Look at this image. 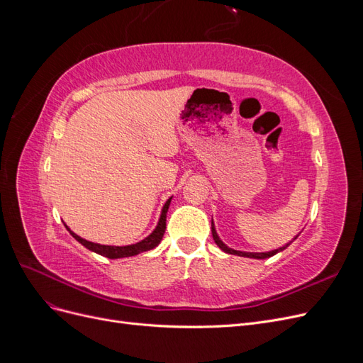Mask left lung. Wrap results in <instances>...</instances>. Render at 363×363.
Segmentation results:
<instances>
[{
    "mask_svg": "<svg viewBox=\"0 0 363 363\" xmlns=\"http://www.w3.org/2000/svg\"><path fill=\"white\" fill-rule=\"evenodd\" d=\"M212 236H213V240H215V244L221 248L224 252H228V255H235V256H242V257H250V259H268V257H271V256H274V255H277V252H280V251H283L284 248H286L288 245H291V242L289 244H286L284 247H280V248H277V250H272V251H267V252H247V251H238V250H233V248H228L221 239H219V236H218V233H216V230H215V225H213V221H212ZM298 236H295L294 239H296Z\"/></svg>",
    "mask_w": 363,
    "mask_h": 363,
    "instance_id": "8db88e82",
    "label": "left lung"
}]
</instances>
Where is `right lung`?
Masks as SVG:
<instances>
[{
  "label": "right lung",
  "mask_w": 363,
  "mask_h": 363,
  "mask_svg": "<svg viewBox=\"0 0 363 363\" xmlns=\"http://www.w3.org/2000/svg\"><path fill=\"white\" fill-rule=\"evenodd\" d=\"M171 199L164 203L163 208H162V213H160V218H159V223L156 225V228L152 230V233L148 235L145 239H142L140 242H136V244H131V245H125V247H113V245H101V244H95V242H91V240H86L83 238H80L79 235H75L74 232H71V228L68 225H65L68 228V232L72 235V238L75 240H79V242L86 247L87 250H91L94 252H96V255H101L104 257H108V259H121V257H130V256H136L139 255V252H144V251H148V250H152L156 248L160 240L163 238V233H164V228H167V212L169 208V204H171Z\"/></svg>",
  "instance_id": "obj_1"
}]
</instances>
